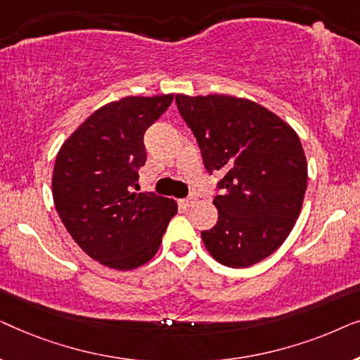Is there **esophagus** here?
<instances>
[{"mask_svg": "<svg viewBox=\"0 0 360 360\" xmlns=\"http://www.w3.org/2000/svg\"><path fill=\"white\" fill-rule=\"evenodd\" d=\"M195 201H196V195H190L188 198L180 200V205H181V206H185V208H186V206H191V205H193Z\"/></svg>", "mask_w": 360, "mask_h": 360, "instance_id": "esophagus-1", "label": "esophagus"}]
</instances>
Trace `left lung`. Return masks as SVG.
Listing matches in <instances>:
<instances>
[{"instance_id": "1", "label": "left lung", "mask_w": 360, "mask_h": 360, "mask_svg": "<svg viewBox=\"0 0 360 360\" xmlns=\"http://www.w3.org/2000/svg\"><path fill=\"white\" fill-rule=\"evenodd\" d=\"M210 174L224 176L218 223L201 233L213 259L243 269L275 252L297 223L308 181L295 129L259 103L229 95L175 96Z\"/></svg>"}]
</instances>
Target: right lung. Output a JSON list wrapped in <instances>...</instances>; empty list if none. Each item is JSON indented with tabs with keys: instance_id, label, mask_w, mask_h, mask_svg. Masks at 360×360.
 <instances>
[{
	"instance_id": "add662e5",
	"label": "right lung",
	"mask_w": 360,
	"mask_h": 360,
	"mask_svg": "<svg viewBox=\"0 0 360 360\" xmlns=\"http://www.w3.org/2000/svg\"><path fill=\"white\" fill-rule=\"evenodd\" d=\"M174 95L126 96L101 106L63 142L52 174L53 205L73 240L116 270L141 267L160 248L175 200L136 193L144 132Z\"/></svg>"
}]
</instances>
